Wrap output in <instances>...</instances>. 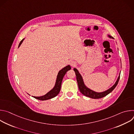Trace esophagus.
<instances>
[{
    "label": "esophagus",
    "mask_w": 134,
    "mask_h": 134,
    "mask_svg": "<svg viewBox=\"0 0 134 134\" xmlns=\"http://www.w3.org/2000/svg\"><path fill=\"white\" fill-rule=\"evenodd\" d=\"M70 66L72 67H75L76 66V65H77V64H76V63L74 61H71L70 62Z\"/></svg>",
    "instance_id": "1"
}]
</instances>
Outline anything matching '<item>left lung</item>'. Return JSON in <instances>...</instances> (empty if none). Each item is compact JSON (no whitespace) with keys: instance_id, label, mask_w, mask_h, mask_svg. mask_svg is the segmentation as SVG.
Segmentation results:
<instances>
[{"instance_id":"1","label":"left lung","mask_w":134,"mask_h":134,"mask_svg":"<svg viewBox=\"0 0 134 134\" xmlns=\"http://www.w3.org/2000/svg\"><path fill=\"white\" fill-rule=\"evenodd\" d=\"M108 36L110 38H113V37L111 36L110 35H108ZM74 70L75 72V74L76 76V80H77L80 92L84 95H85V96L91 98L92 99H100V98H103V97H105L106 95H107L108 94H109L110 93H111L114 89V88L116 87V86L117 85V84L118 83L119 80L120 79V73L119 74V77H118L116 82L111 88H110L109 89H108V90H107L104 92L98 93V92H94V91L90 90V88H87L85 85L82 76L79 73V71H78V70L76 68H74Z\"/></svg>"}]
</instances>
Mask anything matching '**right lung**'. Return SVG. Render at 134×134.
I'll list each match as a JSON object with an SVG mask.
<instances>
[{
	"instance_id": "add662e5",
	"label": "right lung",
	"mask_w": 134,
	"mask_h": 134,
	"mask_svg": "<svg viewBox=\"0 0 134 134\" xmlns=\"http://www.w3.org/2000/svg\"><path fill=\"white\" fill-rule=\"evenodd\" d=\"M23 40H24V39H23L20 42V44H19L18 47H20V46L22 44ZM70 69H71V67L70 66V65H68L59 71L58 75H57L55 84L54 87L51 91H50L48 93H47L46 95H43V96H41V97H33L37 100L44 101V100H47L52 99V98L56 97L57 95L59 94V93L60 91L63 79L64 78V76L66 74V72Z\"/></svg>"
}]
</instances>
